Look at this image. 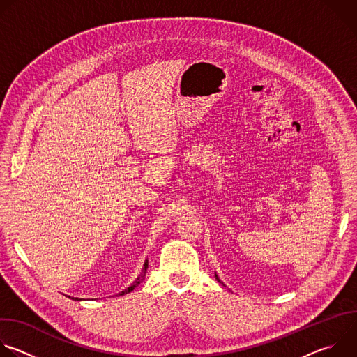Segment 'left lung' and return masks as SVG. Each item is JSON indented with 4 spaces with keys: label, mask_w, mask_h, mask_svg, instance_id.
Returning a JSON list of instances; mask_svg holds the SVG:
<instances>
[{
    "label": "left lung",
    "mask_w": 357,
    "mask_h": 357,
    "mask_svg": "<svg viewBox=\"0 0 357 357\" xmlns=\"http://www.w3.org/2000/svg\"><path fill=\"white\" fill-rule=\"evenodd\" d=\"M215 275H216V280H218V281H220V280H219V277H218V274H215Z\"/></svg>",
    "instance_id": "obj_1"
}]
</instances>
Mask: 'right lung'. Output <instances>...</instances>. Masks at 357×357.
Masks as SVG:
<instances>
[{"label":"right lung","instance_id":"obj_1","mask_svg":"<svg viewBox=\"0 0 357 357\" xmlns=\"http://www.w3.org/2000/svg\"><path fill=\"white\" fill-rule=\"evenodd\" d=\"M146 268H148V260H145V263H144V267H142V271H141V274L135 278V281L128 287V288H126L124 291H121L120 292V295H124V294H128V292H131L135 287H138L142 281H144V277H145V274H146ZM72 299H77L79 301V298H72Z\"/></svg>","mask_w":357,"mask_h":357}]
</instances>
